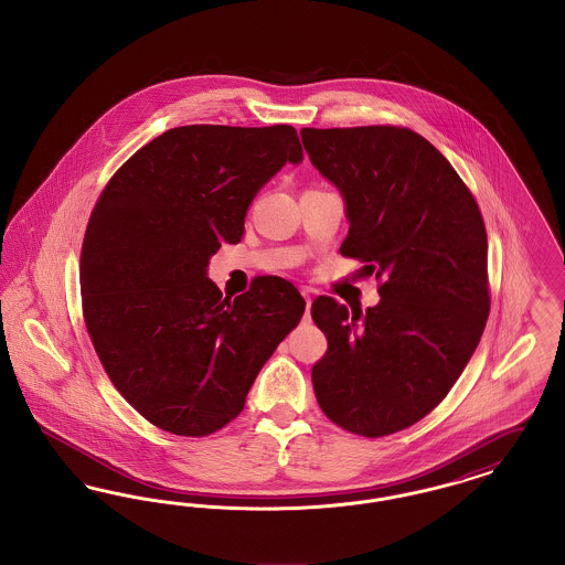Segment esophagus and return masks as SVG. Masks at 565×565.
I'll return each instance as SVG.
<instances>
[{"mask_svg": "<svg viewBox=\"0 0 565 565\" xmlns=\"http://www.w3.org/2000/svg\"><path fill=\"white\" fill-rule=\"evenodd\" d=\"M302 296H305V309H307V316H309V309H311V296H309V292H305V290H302Z\"/></svg>", "mask_w": 565, "mask_h": 565, "instance_id": "34e87169", "label": "esophagus"}]
</instances>
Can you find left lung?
I'll return each mask as SVG.
<instances>
[{"instance_id":"8db88e82","label":"left lung","mask_w":565,"mask_h":565,"mask_svg":"<svg viewBox=\"0 0 565 565\" xmlns=\"http://www.w3.org/2000/svg\"><path fill=\"white\" fill-rule=\"evenodd\" d=\"M302 146L348 203L345 258L375 275L362 311L318 296L328 339L311 379L323 415L379 438L434 411L456 385L489 318L487 233L470 189L426 137L406 127L302 129Z\"/></svg>"}]
</instances>
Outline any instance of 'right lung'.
Returning <instances> with one entry per match:
<instances>
[{
    "label": "right lung",
    "instance_id": "obj_1",
    "mask_svg": "<svg viewBox=\"0 0 565 565\" xmlns=\"http://www.w3.org/2000/svg\"><path fill=\"white\" fill-rule=\"evenodd\" d=\"M288 161H302L290 125L175 127L139 148L90 212L84 323L114 387L161 430L199 438L233 422L302 318L305 298L281 277L231 300L205 270Z\"/></svg>",
    "mask_w": 565,
    "mask_h": 565
}]
</instances>
